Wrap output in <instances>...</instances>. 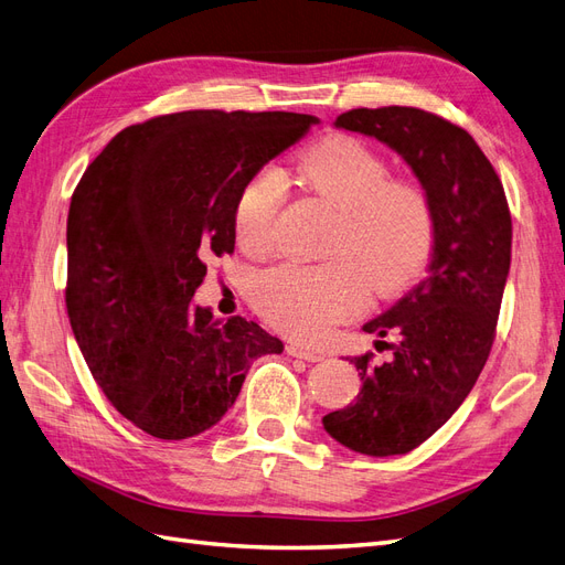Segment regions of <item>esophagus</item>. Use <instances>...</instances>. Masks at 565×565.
<instances>
[{"instance_id": "esophagus-1", "label": "esophagus", "mask_w": 565, "mask_h": 565, "mask_svg": "<svg viewBox=\"0 0 565 565\" xmlns=\"http://www.w3.org/2000/svg\"><path fill=\"white\" fill-rule=\"evenodd\" d=\"M285 351H287V355L301 358V361H309V363H318V361H322V355H320L318 351H309V349H303V347H299V344H287V347H285Z\"/></svg>"}]
</instances>
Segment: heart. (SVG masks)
<instances>
[{
  "label": "heart",
  "instance_id": "1",
  "mask_svg": "<svg viewBox=\"0 0 565 565\" xmlns=\"http://www.w3.org/2000/svg\"><path fill=\"white\" fill-rule=\"evenodd\" d=\"M299 181L330 200L339 221L328 241L332 259L322 264L280 262L252 280V301L273 328L299 339H318L334 322L365 306L367 289L396 295L429 262L436 210L415 181L391 179L377 150L355 136H330L301 152ZM287 200V179L262 167L235 202V235L247 252H266Z\"/></svg>",
  "mask_w": 565,
  "mask_h": 565
}]
</instances>
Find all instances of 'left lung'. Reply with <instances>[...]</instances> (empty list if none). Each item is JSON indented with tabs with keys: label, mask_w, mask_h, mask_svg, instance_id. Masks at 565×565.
<instances>
[{
	"label": "left lung",
	"mask_w": 565,
	"mask_h": 565,
	"mask_svg": "<svg viewBox=\"0 0 565 565\" xmlns=\"http://www.w3.org/2000/svg\"><path fill=\"white\" fill-rule=\"evenodd\" d=\"M334 125L396 150L436 210L426 278L363 324L370 334H396L393 344L377 341L391 358H353L361 393L322 417L324 431L349 450L405 455L452 417L488 361L511 264V214L483 150L440 115L407 106L353 108Z\"/></svg>",
	"instance_id": "left-lung-1"
}]
</instances>
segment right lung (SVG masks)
Masks as SVG:
<instances>
[{
	"label": "right lung",
	"mask_w": 565,
	"mask_h": 565,
	"mask_svg": "<svg viewBox=\"0 0 565 565\" xmlns=\"http://www.w3.org/2000/svg\"><path fill=\"white\" fill-rule=\"evenodd\" d=\"M318 122L299 113L183 110L119 131L67 212L65 306L96 384L141 431L181 440L228 413L282 341L193 303L210 256L235 249L247 179Z\"/></svg>",
	"instance_id": "obj_1"
}]
</instances>
